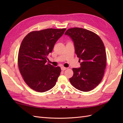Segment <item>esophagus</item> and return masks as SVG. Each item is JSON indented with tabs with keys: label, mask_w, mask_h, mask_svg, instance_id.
Returning <instances> with one entry per match:
<instances>
[{
	"label": "esophagus",
	"mask_w": 123,
	"mask_h": 123,
	"mask_svg": "<svg viewBox=\"0 0 123 123\" xmlns=\"http://www.w3.org/2000/svg\"><path fill=\"white\" fill-rule=\"evenodd\" d=\"M61 69H62V71H65V70H66L67 69V68L64 67H61Z\"/></svg>",
	"instance_id": "esophagus-1"
}]
</instances>
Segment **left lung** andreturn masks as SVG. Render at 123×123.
<instances>
[{"label": "left lung", "mask_w": 123, "mask_h": 123, "mask_svg": "<svg viewBox=\"0 0 123 123\" xmlns=\"http://www.w3.org/2000/svg\"><path fill=\"white\" fill-rule=\"evenodd\" d=\"M65 34L72 39L77 57L81 61L80 68L72 69L74 74L69 79L70 83L80 91L92 90L101 81L106 68L103 41L95 33L80 28L69 29Z\"/></svg>", "instance_id": "obj_1"}]
</instances>
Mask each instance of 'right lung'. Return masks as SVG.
<instances>
[{
    "instance_id": "1",
    "label": "right lung",
    "mask_w": 123,
    "mask_h": 123,
    "mask_svg": "<svg viewBox=\"0 0 123 123\" xmlns=\"http://www.w3.org/2000/svg\"><path fill=\"white\" fill-rule=\"evenodd\" d=\"M66 30L51 28L33 31L22 41L18 52V67L25 83L33 90L44 92L55 85L61 69L47 64V56Z\"/></svg>"
}]
</instances>
